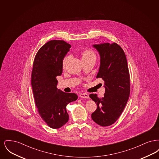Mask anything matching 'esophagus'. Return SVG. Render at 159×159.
<instances>
[{"label": "esophagus", "mask_w": 159, "mask_h": 159, "mask_svg": "<svg viewBox=\"0 0 159 159\" xmlns=\"http://www.w3.org/2000/svg\"><path fill=\"white\" fill-rule=\"evenodd\" d=\"M80 97L81 98H89V96L88 93H80Z\"/></svg>", "instance_id": "1"}]
</instances>
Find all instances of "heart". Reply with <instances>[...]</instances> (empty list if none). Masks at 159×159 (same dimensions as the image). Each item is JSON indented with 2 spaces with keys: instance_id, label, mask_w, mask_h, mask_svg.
<instances>
[{
  "instance_id": "heart-1",
  "label": "heart",
  "mask_w": 159,
  "mask_h": 159,
  "mask_svg": "<svg viewBox=\"0 0 159 159\" xmlns=\"http://www.w3.org/2000/svg\"><path fill=\"white\" fill-rule=\"evenodd\" d=\"M82 61L89 60H96V54L90 49H85L80 52ZM68 60V56H66L62 60V65L65 66Z\"/></svg>"
}]
</instances>
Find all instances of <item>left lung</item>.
Returning a JSON list of instances; mask_svg holds the SVG:
<instances>
[{
	"instance_id": "obj_1",
	"label": "left lung",
	"mask_w": 159,
	"mask_h": 159,
	"mask_svg": "<svg viewBox=\"0 0 159 159\" xmlns=\"http://www.w3.org/2000/svg\"><path fill=\"white\" fill-rule=\"evenodd\" d=\"M100 55V66L97 78L104 81L105 93L101 98L97 94L89 97L97 105L92 114L93 121L101 126L113 124L120 117L130 94V76L125 53L116 43L93 45Z\"/></svg>"
}]
</instances>
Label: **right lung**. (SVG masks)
I'll return each mask as SVG.
<instances>
[{
	"mask_svg": "<svg viewBox=\"0 0 159 159\" xmlns=\"http://www.w3.org/2000/svg\"><path fill=\"white\" fill-rule=\"evenodd\" d=\"M71 45L64 40L48 42L38 51L33 62L31 86L41 118L51 128L58 129L68 121L66 106L78 98L57 88V76L62 73V60Z\"/></svg>",
	"mask_w": 159,
	"mask_h": 159,
	"instance_id": "obj_1",
	"label": "right lung"
}]
</instances>
